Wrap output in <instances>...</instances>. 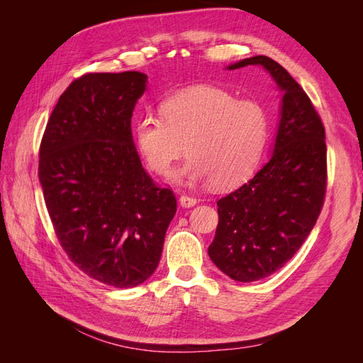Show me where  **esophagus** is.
Instances as JSON below:
<instances>
[{
    "instance_id": "esophagus-1",
    "label": "esophagus",
    "mask_w": 363,
    "mask_h": 363,
    "mask_svg": "<svg viewBox=\"0 0 363 363\" xmlns=\"http://www.w3.org/2000/svg\"><path fill=\"white\" fill-rule=\"evenodd\" d=\"M179 201L182 207H194L196 204V199L191 195H182Z\"/></svg>"
}]
</instances>
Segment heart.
Masks as SVG:
<instances>
[{"label":"heart","instance_id":"b5f03b06","mask_svg":"<svg viewBox=\"0 0 363 363\" xmlns=\"http://www.w3.org/2000/svg\"><path fill=\"white\" fill-rule=\"evenodd\" d=\"M268 113L255 100H238L216 86H192L164 98L160 115L144 113L135 123L140 157L164 175L186 151L191 157L174 174L184 184L211 182L236 186L256 171L268 140Z\"/></svg>","mask_w":363,"mask_h":363}]
</instances>
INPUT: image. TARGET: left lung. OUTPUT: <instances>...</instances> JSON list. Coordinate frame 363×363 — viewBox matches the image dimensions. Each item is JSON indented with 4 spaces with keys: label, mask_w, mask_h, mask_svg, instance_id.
Instances as JSON below:
<instances>
[{
    "label": "left lung",
    "mask_w": 363,
    "mask_h": 363,
    "mask_svg": "<svg viewBox=\"0 0 363 363\" xmlns=\"http://www.w3.org/2000/svg\"><path fill=\"white\" fill-rule=\"evenodd\" d=\"M262 67L281 91L271 159L250 182L219 200L208 257L236 281L280 269L309 236L324 204L325 131L309 96L281 65L255 56L227 69Z\"/></svg>",
    "instance_id": "left-lung-1"
}]
</instances>
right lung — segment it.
Returning <instances> with one entry per match:
<instances>
[{
  "label": "right lung",
  "mask_w": 363,
  "mask_h": 363,
  "mask_svg": "<svg viewBox=\"0 0 363 363\" xmlns=\"http://www.w3.org/2000/svg\"><path fill=\"white\" fill-rule=\"evenodd\" d=\"M147 83L138 71L74 80L39 151L43 200L62 248L87 276L115 288H135L156 271L177 211L172 191L142 168L131 135Z\"/></svg>",
  "instance_id": "obj_1"
}]
</instances>
